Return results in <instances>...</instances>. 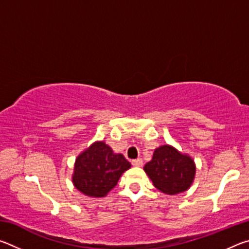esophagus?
I'll list each match as a JSON object with an SVG mask.
<instances>
[{"label":"esophagus","instance_id":"34e87169","mask_svg":"<svg viewBox=\"0 0 249 249\" xmlns=\"http://www.w3.org/2000/svg\"><path fill=\"white\" fill-rule=\"evenodd\" d=\"M132 165L135 167H142V158H137L132 161Z\"/></svg>","mask_w":249,"mask_h":249}]
</instances>
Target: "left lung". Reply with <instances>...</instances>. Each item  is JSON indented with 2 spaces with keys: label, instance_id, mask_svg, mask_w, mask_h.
Listing matches in <instances>:
<instances>
[{
  "label": "left lung",
  "instance_id": "obj_1",
  "mask_svg": "<svg viewBox=\"0 0 249 249\" xmlns=\"http://www.w3.org/2000/svg\"><path fill=\"white\" fill-rule=\"evenodd\" d=\"M144 170L153 184L166 195H179L191 187L196 178V162L192 157L171 145L156 148Z\"/></svg>",
  "mask_w": 249,
  "mask_h": 249
}]
</instances>
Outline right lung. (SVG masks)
Listing matches in <instances>:
<instances>
[{
	"instance_id": "add662e5",
	"label": "right lung",
	"mask_w": 249,
	"mask_h": 249,
	"mask_svg": "<svg viewBox=\"0 0 249 249\" xmlns=\"http://www.w3.org/2000/svg\"><path fill=\"white\" fill-rule=\"evenodd\" d=\"M132 167L122 154H115L103 141H96L75 158L72 183L87 196L103 197Z\"/></svg>"
}]
</instances>
